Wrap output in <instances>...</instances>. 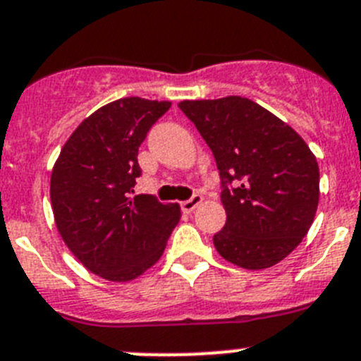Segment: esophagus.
<instances>
[{"mask_svg":"<svg viewBox=\"0 0 361 361\" xmlns=\"http://www.w3.org/2000/svg\"><path fill=\"white\" fill-rule=\"evenodd\" d=\"M201 201H203V196H201V194H194L190 200H187L181 203V210H183L185 214H190L194 209H196L197 204H201Z\"/></svg>","mask_w":361,"mask_h":361,"instance_id":"esophagus-1","label":"esophagus"}]
</instances>
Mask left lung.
I'll return each mask as SVG.
<instances>
[{"label":"left lung","instance_id":"1","mask_svg":"<svg viewBox=\"0 0 361 361\" xmlns=\"http://www.w3.org/2000/svg\"><path fill=\"white\" fill-rule=\"evenodd\" d=\"M216 158L226 223L214 235L223 259L264 269L306 235L320 196V173L297 131L245 97L178 104ZM234 187H231V183Z\"/></svg>","mask_w":361,"mask_h":361}]
</instances>
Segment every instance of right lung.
<instances>
[{"label": "right lung", "mask_w": 361, "mask_h": 361, "mask_svg": "<svg viewBox=\"0 0 361 361\" xmlns=\"http://www.w3.org/2000/svg\"><path fill=\"white\" fill-rule=\"evenodd\" d=\"M169 108L167 100L140 97L106 104L71 133L51 171L57 230L70 252L106 281L128 282L147 271L181 217L178 203L131 197L142 174L138 147Z\"/></svg>", "instance_id": "add662e5"}]
</instances>
